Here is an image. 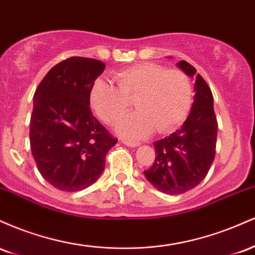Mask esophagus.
<instances>
[{
    "label": "esophagus",
    "instance_id": "obj_1",
    "mask_svg": "<svg viewBox=\"0 0 255 255\" xmlns=\"http://www.w3.org/2000/svg\"><path fill=\"white\" fill-rule=\"evenodd\" d=\"M122 142H124L125 145L129 146V147H136V146H139L140 144L136 141H130V140H122Z\"/></svg>",
    "mask_w": 255,
    "mask_h": 255
}]
</instances>
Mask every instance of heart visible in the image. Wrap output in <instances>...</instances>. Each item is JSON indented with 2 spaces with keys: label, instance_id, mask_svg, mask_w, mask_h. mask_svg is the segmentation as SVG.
Instances as JSON below:
<instances>
[{
  "label": "heart",
  "instance_id": "1",
  "mask_svg": "<svg viewBox=\"0 0 255 255\" xmlns=\"http://www.w3.org/2000/svg\"><path fill=\"white\" fill-rule=\"evenodd\" d=\"M118 86L98 79L93 84L90 102L98 118L115 125L134 99L136 113L122 119L116 130L129 139H142L153 133L175 130L188 115L192 105V85L180 69L144 62L115 75Z\"/></svg>",
  "mask_w": 255,
  "mask_h": 255
}]
</instances>
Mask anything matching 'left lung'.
I'll return each instance as SVG.
<instances>
[{
  "mask_svg": "<svg viewBox=\"0 0 255 255\" xmlns=\"http://www.w3.org/2000/svg\"><path fill=\"white\" fill-rule=\"evenodd\" d=\"M177 66L195 78L194 102L182 127L153 142L156 158L144 171L148 182L170 195L191 191L204 180L215 159L218 131L209 85L192 64L180 61Z\"/></svg>",
  "mask_w": 255,
  "mask_h": 255,
  "instance_id": "8db88e82",
  "label": "left lung"
}]
</instances>
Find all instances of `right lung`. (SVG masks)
Segmentation results:
<instances>
[{"label": "right lung", "instance_id": "add662e5", "mask_svg": "<svg viewBox=\"0 0 255 255\" xmlns=\"http://www.w3.org/2000/svg\"><path fill=\"white\" fill-rule=\"evenodd\" d=\"M104 68L95 58H67L52 67L34 92L32 156L44 180L60 191H83L95 183L108 151L118 142L89 107L91 89Z\"/></svg>", "mask_w": 255, "mask_h": 255}]
</instances>
